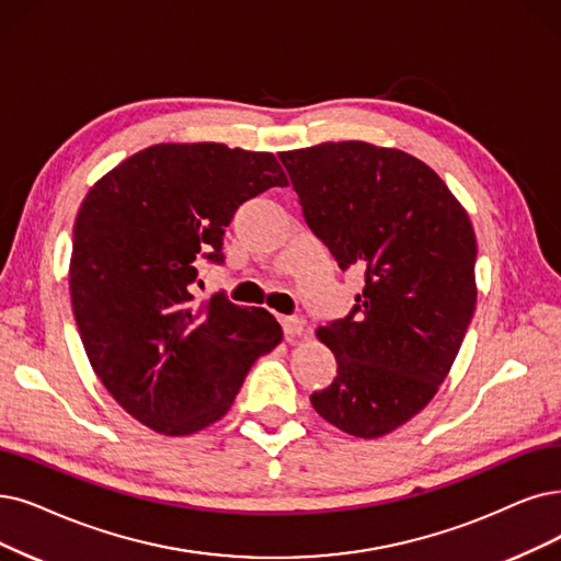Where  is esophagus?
I'll return each instance as SVG.
<instances>
[{
	"mask_svg": "<svg viewBox=\"0 0 561 561\" xmlns=\"http://www.w3.org/2000/svg\"><path fill=\"white\" fill-rule=\"evenodd\" d=\"M280 324H283V333L285 335H301L304 333V327L306 322L301 318H280Z\"/></svg>",
	"mask_w": 561,
	"mask_h": 561,
	"instance_id": "1",
	"label": "esophagus"
}]
</instances>
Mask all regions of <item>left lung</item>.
Listing matches in <instances>:
<instances>
[{"label": "left lung", "instance_id": "obj_1", "mask_svg": "<svg viewBox=\"0 0 561 561\" xmlns=\"http://www.w3.org/2000/svg\"><path fill=\"white\" fill-rule=\"evenodd\" d=\"M304 218L343 272L364 268L350 316L318 329L335 354L316 412L354 437L419 414L449 375L477 306V237L442 179L368 142L278 153Z\"/></svg>", "mask_w": 561, "mask_h": 561}]
</instances>
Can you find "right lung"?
Returning <instances> with one entry per match:
<instances>
[{"label":"right lung","instance_id":"obj_1","mask_svg":"<svg viewBox=\"0 0 561 561\" xmlns=\"http://www.w3.org/2000/svg\"><path fill=\"white\" fill-rule=\"evenodd\" d=\"M287 186L274 153L216 142L153 145L87 193L73 226L71 301L94 373L161 435H193L226 414L283 329L226 295L193 304L197 264H222L239 205Z\"/></svg>","mask_w":561,"mask_h":561}]
</instances>
